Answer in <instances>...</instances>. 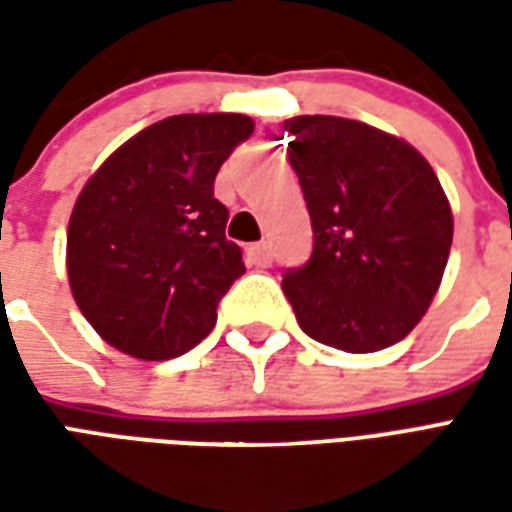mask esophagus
I'll return each mask as SVG.
<instances>
[{
    "mask_svg": "<svg viewBox=\"0 0 512 512\" xmlns=\"http://www.w3.org/2000/svg\"><path fill=\"white\" fill-rule=\"evenodd\" d=\"M246 255H249V260L255 263V266H271V244L268 241H260V244H252L249 249H246Z\"/></svg>",
    "mask_w": 512,
    "mask_h": 512,
    "instance_id": "esophagus-1",
    "label": "esophagus"
}]
</instances>
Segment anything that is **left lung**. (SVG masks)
Segmentation results:
<instances>
[{
  "label": "left lung",
  "instance_id": "left-lung-1",
  "mask_svg": "<svg viewBox=\"0 0 512 512\" xmlns=\"http://www.w3.org/2000/svg\"><path fill=\"white\" fill-rule=\"evenodd\" d=\"M290 167L310 211V260L282 290L312 340L348 354L400 343L441 285L452 211L425 156L332 115L285 120Z\"/></svg>",
  "mask_w": 512,
  "mask_h": 512
}]
</instances>
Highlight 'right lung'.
<instances>
[{"mask_svg":"<svg viewBox=\"0 0 512 512\" xmlns=\"http://www.w3.org/2000/svg\"><path fill=\"white\" fill-rule=\"evenodd\" d=\"M255 131L233 112L172 115L106 158L73 205L68 279L82 315L106 343L145 362L191 351L244 274L224 238L227 208L213 180Z\"/></svg>","mask_w":512,"mask_h":512,"instance_id":"obj_1","label":"right lung"}]
</instances>
